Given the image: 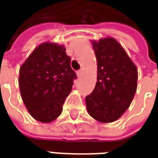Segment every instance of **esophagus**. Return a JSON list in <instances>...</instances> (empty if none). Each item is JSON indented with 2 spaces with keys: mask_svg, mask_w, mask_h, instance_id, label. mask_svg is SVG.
<instances>
[{
  "mask_svg": "<svg viewBox=\"0 0 158 158\" xmlns=\"http://www.w3.org/2000/svg\"><path fill=\"white\" fill-rule=\"evenodd\" d=\"M77 75H78V77H79V78L82 77V75H83V71H82L81 69L79 70V71H77Z\"/></svg>",
  "mask_w": 158,
  "mask_h": 158,
  "instance_id": "esophagus-1",
  "label": "esophagus"
}]
</instances>
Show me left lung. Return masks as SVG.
<instances>
[{
  "instance_id": "1",
  "label": "left lung",
  "mask_w": 158,
  "mask_h": 158,
  "mask_svg": "<svg viewBox=\"0 0 158 158\" xmlns=\"http://www.w3.org/2000/svg\"><path fill=\"white\" fill-rule=\"evenodd\" d=\"M97 59V82L88 95L89 114L101 123L120 118L130 106L137 88V69L113 38L92 41Z\"/></svg>"
}]
</instances>
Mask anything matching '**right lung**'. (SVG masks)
Here are the masks:
<instances>
[{"label": "right lung", "mask_w": 158, "mask_h": 158, "mask_svg": "<svg viewBox=\"0 0 158 158\" xmlns=\"http://www.w3.org/2000/svg\"><path fill=\"white\" fill-rule=\"evenodd\" d=\"M71 58L62 46L44 43L35 48L20 68L21 96L30 114L50 123L62 112V106L77 79Z\"/></svg>", "instance_id": "1"}]
</instances>
